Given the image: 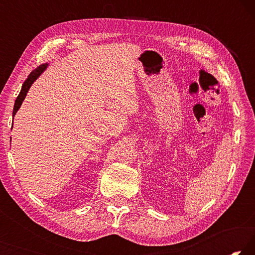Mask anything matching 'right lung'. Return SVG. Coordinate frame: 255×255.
<instances>
[{
  "label": "right lung",
  "mask_w": 255,
  "mask_h": 255,
  "mask_svg": "<svg viewBox=\"0 0 255 255\" xmlns=\"http://www.w3.org/2000/svg\"><path fill=\"white\" fill-rule=\"evenodd\" d=\"M47 66H48V64H42V65H40L39 67H37L36 70L30 73L29 76H28V79L24 81V83L22 84V88H21V91H20V93H19V96H18V98H16V100H15V102H14L13 114H12V116H13V117L15 116L16 111L19 110V108L21 107V105H22V101L24 100L25 96H27V93H28V91H29L30 86H31L33 82L36 81V80L38 79V77L40 76V74L46 70Z\"/></svg>",
  "instance_id": "add662e5"
}]
</instances>
